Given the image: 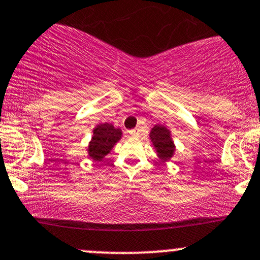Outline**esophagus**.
<instances>
[{
  "label": "esophagus",
  "instance_id": "obj_1",
  "mask_svg": "<svg viewBox=\"0 0 260 260\" xmlns=\"http://www.w3.org/2000/svg\"><path fill=\"white\" fill-rule=\"evenodd\" d=\"M128 135L132 136V137H136V136L139 135V131L138 129H132V131H129V132H128Z\"/></svg>",
  "mask_w": 260,
  "mask_h": 260
}]
</instances>
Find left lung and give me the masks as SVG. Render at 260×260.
<instances>
[{"label": "left lung", "instance_id": "1", "mask_svg": "<svg viewBox=\"0 0 260 260\" xmlns=\"http://www.w3.org/2000/svg\"><path fill=\"white\" fill-rule=\"evenodd\" d=\"M149 139L157 157L162 162H169L176 153V144L172 138V131L165 124H154L149 132Z\"/></svg>", "mask_w": 260, "mask_h": 260}]
</instances>
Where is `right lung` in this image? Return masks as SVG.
<instances>
[{
  "instance_id": "add662e5",
  "label": "right lung",
  "mask_w": 260,
  "mask_h": 260,
  "mask_svg": "<svg viewBox=\"0 0 260 260\" xmlns=\"http://www.w3.org/2000/svg\"><path fill=\"white\" fill-rule=\"evenodd\" d=\"M122 138V129L111 123H98L87 147V154L94 162H101Z\"/></svg>"
}]
</instances>
